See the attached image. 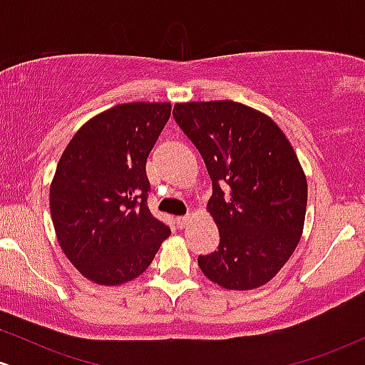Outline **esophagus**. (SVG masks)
I'll return each instance as SVG.
<instances>
[{"label": "esophagus", "mask_w": 365, "mask_h": 365, "mask_svg": "<svg viewBox=\"0 0 365 365\" xmlns=\"http://www.w3.org/2000/svg\"><path fill=\"white\" fill-rule=\"evenodd\" d=\"M188 221H190V216H178L177 217V225H178V228H185V226L188 225Z\"/></svg>", "instance_id": "1"}]
</instances>
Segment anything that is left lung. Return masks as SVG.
<instances>
[{"label":"left lung","mask_w":365,"mask_h":365,"mask_svg":"<svg viewBox=\"0 0 365 365\" xmlns=\"http://www.w3.org/2000/svg\"><path fill=\"white\" fill-rule=\"evenodd\" d=\"M173 118L212 182L207 209L220 245L199 255V267L228 290L261 287L302 235L307 180L295 150L269 116L235 101L180 103Z\"/></svg>","instance_id":"1"}]
</instances>
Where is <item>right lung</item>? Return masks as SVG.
<instances>
[{"mask_svg":"<svg viewBox=\"0 0 365 365\" xmlns=\"http://www.w3.org/2000/svg\"><path fill=\"white\" fill-rule=\"evenodd\" d=\"M170 103H128L78 130L56 166L49 207L63 252L98 284L144 273L170 226L150 215L145 163L170 120Z\"/></svg>","mask_w":365,"mask_h":365,"instance_id":"right-lung-1","label":"right lung"}]
</instances>
